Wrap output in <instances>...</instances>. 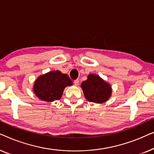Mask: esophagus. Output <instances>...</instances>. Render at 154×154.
<instances>
[{"instance_id":"obj_1","label":"esophagus","mask_w":154,"mask_h":154,"mask_svg":"<svg viewBox=\"0 0 154 154\" xmlns=\"http://www.w3.org/2000/svg\"><path fill=\"white\" fill-rule=\"evenodd\" d=\"M73 83H74V85L75 86H78L79 85V80H75V81H73Z\"/></svg>"}]
</instances>
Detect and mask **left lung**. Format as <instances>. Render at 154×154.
Wrapping results in <instances>:
<instances>
[{
  "label": "left lung",
  "mask_w": 154,
  "mask_h": 154,
  "mask_svg": "<svg viewBox=\"0 0 154 154\" xmlns=\"http://www.w3.org/2000/svg\"><path fill=\"white\" fill-rule=\"evenodd\" d=\"M81 87L88 102L102 104L111 97L112 88L98 75L90 73L86 81L82 82Z\"/></svg>",
  "instance_id": "obj_1"
}]
</instances>
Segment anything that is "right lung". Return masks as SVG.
<instances>
[{"label":"right lung","instance_id":"1","mask_svg":"<svg viewBox=\"0 0 154 154\" xmlns=\"http://www.w3.org/2000/svg\"><path fill=\"white\" fill-rule=\"evenodd\" d=\"M73 85V82L60 71H52L39 75L33 86L36 97L42 101L52 102L60 100L65 88Z\"/></svg>","mask_w":154,"mask_h":154}]
</instances>
